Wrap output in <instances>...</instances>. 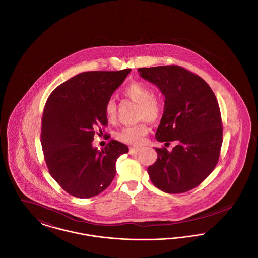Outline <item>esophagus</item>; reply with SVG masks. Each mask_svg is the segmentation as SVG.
<instances>
[{"instance_id":"34e87169","label":"esophagus","mask_w":258,"mask_h":258,"mask_svg":"<svg viewBox=\"0 0 258 258\" xmlns=\"http://www.w3.org/2000/svg\"><path fill=\"white\" fill-rule=\"evenodd\" d=\"M139 148H130V154L131 155H135V154H137L138 152H139Z\"/></svg>"}]
</instances>
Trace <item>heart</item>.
<instances>
[{"label": "heart", "mask_w": 258, "mask_h": 258, "mask_svg": "<svg viewBox=\"0 0 258 258\" xmlns=\"http://www.w3.org/2000/svg\"><path fill=\"white\" fill-rule=\"evenodd\" d=\"M123 94L138 104L137 115L139 119H144L148 122L154 123L161 118L164 105L160 98L154 96L153 90L146 84L134 81L124 88ZM104 114L109 122H113L116 119L117 104L114 98H109L106 101ZM147 134V125L144 123H140L124 126L117 133L116 137L125 144L140 145L144 141V137Z\"/></svg>", "instance_id": "heart-1"}]
</instances>
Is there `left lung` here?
<instances>
[{"label": "left lung", "mask_w": 258, "mask_h": 258, "mask_svg": "<svg viewBox=\"0 0 258 258\" xmlns=\"http://www.w3.org/2000/svg\"><path fill=\"white\" fill-rule=\"evenodd\" d=\"M138 72L165 97L156 139L178 143L171 152L155 148L158 159L148 167L150 179L167 194L188 191L201 184L219 161L222 123L218 100L200 76L182 67L140 68Z\"/></svg>", "instance_id": "8db88e82"}]
</instances>
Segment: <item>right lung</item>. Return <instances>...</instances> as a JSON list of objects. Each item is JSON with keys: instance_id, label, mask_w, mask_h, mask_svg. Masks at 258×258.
<instances>
[{"instance_id": "add662e5", "label": "right lung", "mask_w": 258, "mask_h": 258, "mask_svg": "<svg viewBox=\"0 0 258 258\" xmlns=\"http://www.w3.org/2000/svg\"><path fill=\"white\" fill-rule=\"evenodd\" d=\"M132 70L86 72L57 87L47 98L41 120L40 141L52 178L78 198L96 197L110 185L116 160L128 152L111 140L101 150L93 147L97 128L106 126V101Z\"/></svg>"}]
</instances>
